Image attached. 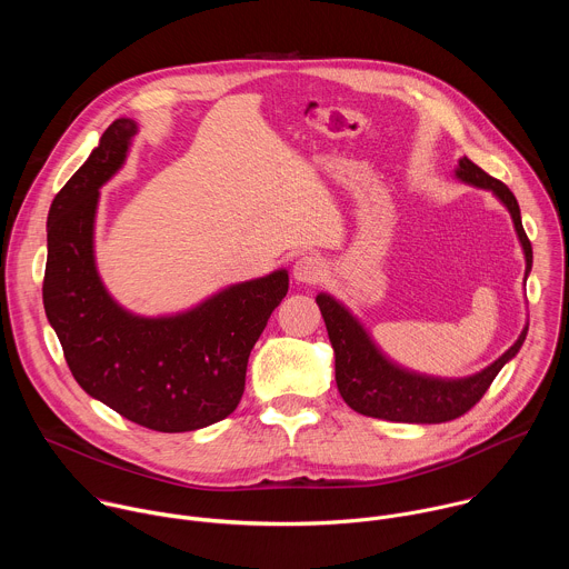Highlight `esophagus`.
<instances>
[{"instance_id": "esophagus-1", "label": "esophagus", "mask_w": 569, "mask_h": 569, "mask_svg": "<svg viewBox=\"0 0 569 569\" xmlns=\"http://www.w3.org/2000/svg\"><path fill=\"white\" fill-rule=\"evenodd\" d=\"M292 274H295V279H297L299 283L312 286V283H319V281L323 279V274H326V263H323V259H319V257H315V254H303V257H299V259L295 261Z\"/></svg>"}]
</instances>
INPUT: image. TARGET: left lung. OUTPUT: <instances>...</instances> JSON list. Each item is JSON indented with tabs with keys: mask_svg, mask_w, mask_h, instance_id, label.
Here are the masks:
<instances>
[{
	"mask_svg": "<svg viewBox=\"0 0 569 569\" xmlns=\"http://www.w3.org/2000/svg\"><path fill=\"white\" fill-rule=\"evenodd\" d=\"M456 176L469 184L489 189L509 210L525 252L527 277L531 270V243L522 230L520 208L516 197L509 192V187L482 171L467 156L460 158ZM317 306L321 310L335 350V380L343 402L361 416L391 422L440 425L465 416L471 407L480 402L500 368L520 350L527 337L525 326L516 343L485 370L462 377V380H440V377H429L400 368L398 363L387 359L382 350L368 337L363 326L330 295H317Z\"/></svg>",
	"mask_w": 569,
	"mask_h": 569,
	"instance_id": "obj_1",
	"label": "left lung"
}]
</instances>
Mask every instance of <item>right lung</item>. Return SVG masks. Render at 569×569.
Returning a JSON list of instances; mask_svg holds the SVG:
<instances>
[{
    "instance_id": "obj_1",
    "label": "right lung",
    "mask_w": 569,
    "mask_h": 569,
    "mask_svg": "<svg viewBox=\"0 0 569 569\" xmlns=\"http://www.w3.org/2000/svg\"><path fill=\"white\" fill-rule=\"evenodd\" d=\"M138 127L113 120L49 210L44 310L76 382L122 418L182 433L228 418L248 357L288 292V272L230 286L171 317H138L102 286L93 259L98 189L122 167Z\"/></svg>"
}]
</instances>
